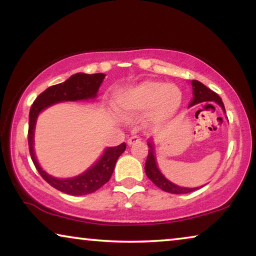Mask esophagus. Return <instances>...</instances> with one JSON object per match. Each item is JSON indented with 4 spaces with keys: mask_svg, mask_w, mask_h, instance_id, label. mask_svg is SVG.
Instances as JSON below:
<instances>
[{
    "mask_svg": "<svg viewBox=\"0 0 256 256\" xmlns=\"http://www.w3.org/2000/svg\"><path fill=\"white\" fill-rule=\"evenodd\" d=\"M140 137H138V136H132V137H130L128 139V145H134V144H137V142H140Z\"/></svg>",
    "mask_w": 256,
    "mask_h": 256,
    "instance_id": "esophagus-1",
    "label": "esophagus"
}]
</instances>
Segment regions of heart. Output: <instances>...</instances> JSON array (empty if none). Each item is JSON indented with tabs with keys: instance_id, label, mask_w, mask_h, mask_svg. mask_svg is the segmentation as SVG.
<instances>
[{
	"instance_id": "b5f03b06",
	"label": "heart",
	"mask_w": 256,
	"mask_h": 256,
	"mask_svg": "<svg viewBox=\"0 0 256 256\" xmlns=\"http://www.w3.org/2000/svg\"><path fill=\"white\" fill-rule=\"evenodd\" d=\"M182 100V94L176 85L146 80L119 90L114 96V106L125 117L148 111L151 120L165 122L176 114Z\"/></svg>"
}]
</instances>
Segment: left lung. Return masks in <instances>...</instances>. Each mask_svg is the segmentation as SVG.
I'll return each instance as SVG.
<instances>
[{
  "mask_svg": "<svg viewBox=\"0 0 256 256\" xmlns=\"http://www.w3.org/2000/svg\"><path fill=\"white\" fill-rule=\"evenodd\" d=\"M192 88H193V100H190V106L199 104V103H216L224 111V105L222 103V100L219 97V94L213 92L212 90H210L208 88L205 86L202 83H200L199 80H192ZM210 105V104H208ZM148 159L145 162V173L148 176V179L154 184L156 186H158L160 190H165V192L172 193V194H185L193 192L200 187H196V188H187V187H182L176 185L170 182L168 179H166L165 176L162 174V172L159 171L158 166H156V152H154V146H153L152 140H148Z\"/></svg>",
  "mask_w": 256,
  "mask_h": 256,
  "instance_id": "left-lung-1",
  "label": "left lung"
}]
</instances>
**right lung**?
I'll return each instance as SVG.
<instances>
[{
  "instance_id": "obj_1",
  "label": "right lung",
  "mask_w": 256,
  "mask_h": 256,
  "mask_svg": "<svg viewBox=\"0 0 256 256\" xmlns=\"http://www.w3.org/2000/svg\"><path fill=\"white\" fill-rule=\"evenodd\" d=\"M104 78V74H88L78 72L76 74H72L69 80L63 82V83L52 85V86L48 88L46 91H43L36 98L32 105V108H30L28 142L29 152L30 156H32L34 165H35L40 176L49 185L60 190V192L70 194V196H85V194L94 193L105 185L110 180L112 173H114V165L117 162L119 156L125 151L126 144L122 142L120 145L114 146V148H108L100 160L80 176L68 179L54 178V176L48 174L46 171H43V168H40L38 162H37L35 152H34V131H35L37 117L44 108L56 103H60V102L83 100L96 98L98 88H100Z\"/></svg>"
}]
</instances>
